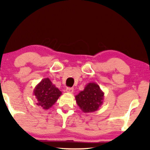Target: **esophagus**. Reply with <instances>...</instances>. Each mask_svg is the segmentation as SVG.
Masks as SVG:
<instances>
[{
  "instance_id": "obj_1",
  "label": "esophagus",
  "mask_w": 150,
  "mask_h": 150,
  "mask_svg": "<svg viewBox=\"0 0 150 150\" xmlns=\"http://www.w3.org/2000/svg\"><path fill=\"white\" fill-rule=\"evenodd\" d=\"M66 92L69 93H72L74 92V89L71 87H67V88H66Z\"/></svg>"
}]
</instances>
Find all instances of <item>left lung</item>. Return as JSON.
Returning <instances> with one entry per match:
<instances>
[{
  "label": "left lung",
  "instance_id": "obj_1",
  "mask_svg": "<svg viewBox=\"0 0 150 150\" xmlns=\"http://www.w3.org/2000/svg\"><path fill=\"white\" fill-rule=\"evenodd\" d=\"M104 93L97 83H89L83 91L75 96L76 102L83 112H92L98 110L103 104Z\"/></svg>",
  "mask_w": 150,
  "mask_h": 150
}]
</instances>
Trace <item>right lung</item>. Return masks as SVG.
<instances>
[{
    "label": "right lung",
    "instance_id": "obj_1",
    "mask_svg": "<svg viewBox=\"0 0 150 150\" xmlns=\"http://www.w3.org/2000/svg\"><path fill=\"white\" fill-rule=\"evenodd\" d=\"M62 92L53 85L50 79L46 78L39 83L33 90V95L37 99V105L43 109L48 110L55 104Z\"/></svg>",
    "mask_w": 150,
    "mask_h": 150
}]
</instances>
